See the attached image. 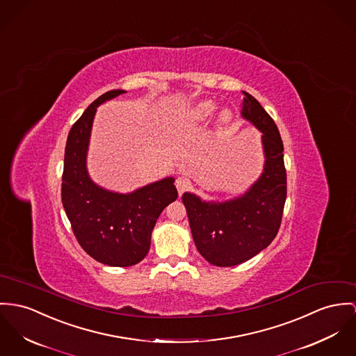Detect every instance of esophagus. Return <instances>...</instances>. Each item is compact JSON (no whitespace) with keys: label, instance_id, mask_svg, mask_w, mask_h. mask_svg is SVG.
I'll use <instances>...</instances> for the list:
<instances>
[{"label":"esophagus","instance_id":"esophagus-1","mask_svg":"<svg viewBox=\"0 0 356 356\" xmlns=\"http://www.w3.org/2000/svg\"><path fill=\"white\" fill-rule=\"evenodd\" d=\"M175 184H176V188H177V191H179V195H181L183 192L187 191V190L191 187V181H190L187 177H184V176L177 177Z\"/></svg>","mask_w":356,"mask_h":356}]
</instances>
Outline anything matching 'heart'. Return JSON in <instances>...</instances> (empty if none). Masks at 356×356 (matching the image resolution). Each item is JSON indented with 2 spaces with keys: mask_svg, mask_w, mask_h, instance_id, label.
Instances as JSON below:
<instances>
[{
  "mask_svg": "<svg viewBox=\"0 0 356 356\" xmlns=\"http://www.w3.org/2000/svg\"><path fill=\"white\" fill-rule=\"evenodd\" d=\"M217 108H218V104L216 102L200 100L187 111V120L191 124H203L213 118ZM232 119H233L232 111L225 108L219 112L218 123L220 126H227L232 122Z\"/></svg>",
  "mask_w": 356,
  "mask_h": 356,
  "instance_id": "b5f03b06",
  "label": "heart"
}]
</instances>
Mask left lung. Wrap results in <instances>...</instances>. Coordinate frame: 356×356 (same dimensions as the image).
Masks as SVG:
<instances>
[{"label":"left lung","mask_w":356,"mask_h":356,"mask_svg":"<svg viewBox=\"0 0 356 356\" xmlns=\"http://www.w3.org/2000/svg\"><path fill=\"white\" fill-rule=\"evenodd\" d=\"M243 95L241 116L261 134L264 166L259 179L244 193L222 202L204 200L193 192L181 196L195 245L218 267L248 261L274 241L287 195L279 130L252 95Z\"/></svg>","instance_id":"1"}]
</instances>
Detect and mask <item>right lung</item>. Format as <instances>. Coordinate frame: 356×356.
Segmentation results:
<instances>
[{
    "instance_id": "add662e5",
    "label": "right lung",
    "mask_w": 356,
    "mask_h": 356,
    "mask_svg": "<svg viewBox=\"0 0 356 356\" xmlns=\"http://www.w3.org/2000/svg\"><path fill=\"white\" fill-rule=\"evenodd\" d=\"M123 93L106 92L73 124L62 176V204L77 241L90 257L111 267H130L145 259L157 219L177 199L172 176L127 193L111 191L90 179L86 157L96 111Z\"/></svg>"
}]
</instances>
